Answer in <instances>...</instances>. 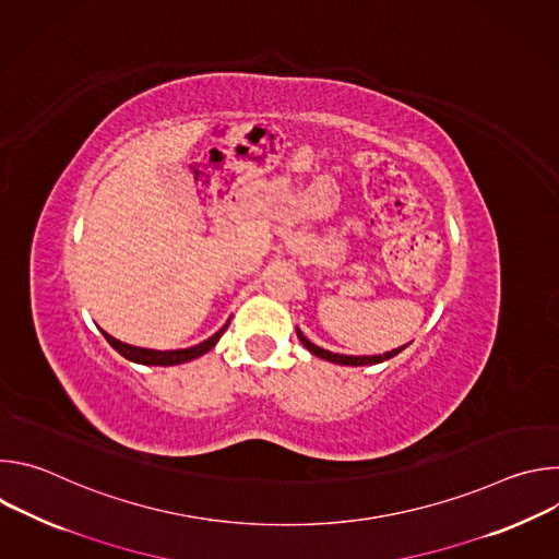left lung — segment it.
Listing matches in <instances>:
<instances>
[{
	"label": "left lung",
	"mask_w": 559,
	"mask_h": 559,
	"mask_svg": "<svg viewBox=\"0 0 559 559\" xmlns=\"http://www.w3.org/2000/svg\"><path fill=\"white\" fill-rule=\"evenodd\" d=\"M296 334H298V338H300V343L313 354V356H318V358H323V360H330V362H336V365H352V367H360V365H376V362H382V360H389V358H393V356H397L401 354L405 347H401V349H393V352H386V354H380V356H341V354H334V352H328V349H323V347H318V345H313L311 341H307L298 330H296Z\"/></svg>",
	"instance_id": "left-lung-1"
}]
</instances>
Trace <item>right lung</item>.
Here are the masks:
<instances>
[{"label":"right lung","instance_id":"add662e5","mask_svg":"<svg viewBox=\"0 0 559 559\" xmlns=\"http://www.w3.org/2000/svg\"><path fill=\"white\" fill-rule=\"evenodd\" d=\"M229 325V323H227ZM227 325L223 330H218L214 336H210L207 341L194 345V347H188V349H175V352H156V349H143V347H132V345H126L117 338H112L110 334L104 332L106 341L128 360L132 362H139V365H158V367H168V365H181V362H188V360H194L199 356H203L205 352H210L218 338L223 336V332L227 330Z\"/></svg>","mask_w":559,"mask_h":559}]
</instances>
